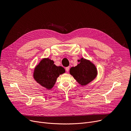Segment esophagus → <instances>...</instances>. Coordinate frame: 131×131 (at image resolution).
<instances>
[{
	"mask_svg": "<svg viewBox=\"0 0 131 131\" xmlns=\"http://www.w3.org/2000/svg\"><path fill=\"white\" fill-rule=\"evenodd\" d=\"M65 69H66V72H68V71H69V67L68 66V67H66V68H65Z\"/></svg>",
	"mask_w": 131,
	"mask_h": 131,
	"instance_id": "34e87169",
	"label": "esophagus"
}]
</instances>
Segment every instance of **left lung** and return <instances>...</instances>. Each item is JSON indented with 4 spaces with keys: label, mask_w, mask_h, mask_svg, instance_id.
<instances>
[{
    "label": "left lung",
    "mask_w": 131,
    "mask_h": 131,
    "mask_svg": "<svg viewBox=\"0 0 131 131\" xmlns=\"http://www.w3.org/2000/svg\"><path fill=\"white\" fill-rule=\"evenodd\" d=\"M75 67L71 68L69 73L82 86H85L93 81L97 75V69L91 61L82 58Z\"/></svg>",
    "instance_id": "1"
}]
</instances>
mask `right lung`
Returning a JSON list of instances; mask_svg holds the SVG:
<instances>
[{"label": "right lung", "mask_w": 131, "mask_h": 131, "mask_svg": "<svg viewBox=\"0 0 131 131\" xmlns=\"http://www.w3.org/2000/svg\"><path fill=\"white\" fill-rule=\"evenodd\" d=\"M65 72L62 66H57L53 60L48 58H43L34 69V78L38 84L47 90L54 86L57 78Z\"/></svg>", "instance_id": "1"}]
</instances>
